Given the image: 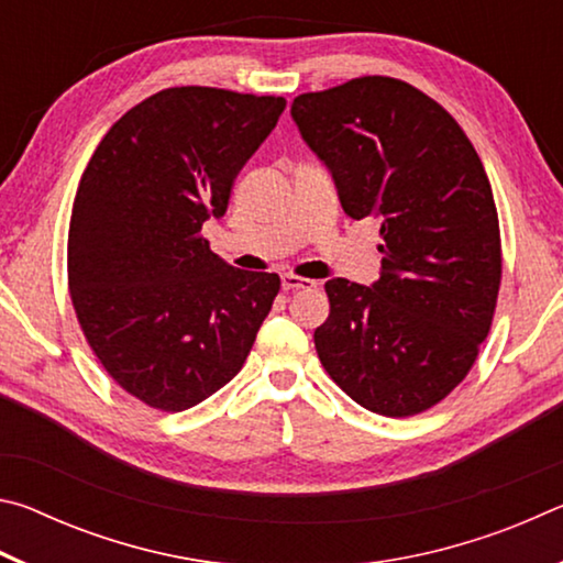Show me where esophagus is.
<instances>
[{
  "mask_svg": "<svg viewBox=\"0 0 563 563\" xmlns=\"http://www.w3.org/2000/svg\"><path fill=\"white\" fill-rule=\"evenodd\" d=\"M316 280H310V278H300V275H292V273H288V275H283V290H310V288H316Z\"/></svg>",
  "mask_w": 563,
  "mask_h": 563,
  "instance_id": "1",
  "label": "esophagus"
}]
</instances>
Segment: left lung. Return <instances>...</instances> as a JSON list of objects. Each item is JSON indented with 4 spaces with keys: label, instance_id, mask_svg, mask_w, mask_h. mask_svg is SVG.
I'll use <instances>...</instances> for the list:
<instances>
[{
    "label": "left lung",
    "instance_id": "1",
    "mask_svg": "<svg viewBox=\"0 0 563 563\" xmlns=\"http://www.w3.org/2000/svg\"><path fill=\"white\" fill-rule=\"evenodd\" d=\"M290 113L342 211L379 218L383 235L373 288L325 283L322 367L369 412H424L470 373L497 308L501 238L487 170L460 123L393 76L300 93Z\"/></svg>",
    "mask_w": 563,
    "mask_h": 563
}]
</instances>
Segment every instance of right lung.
<instances>
[{
	"label": "right lung",
	"instance_id": "obj_1",
	"mask_svg": "<svg viewBox=\"0 0 563 563\" xmlns=\"http://www.w3.org/2000/svg\"><path fill=\"white\" fill-rule=\"evenodd\" d=\"M283 97L174 87L136 103L76 188L69 292L103 369L141 402L180 412L241 373L280 278L238 271L201 228L268 139Z\"/></svg>",
	"mask_w": 563,
	"mask_h": 563
}]
</instances>
